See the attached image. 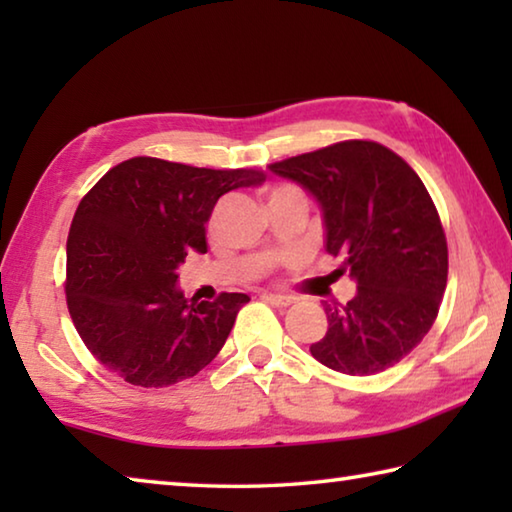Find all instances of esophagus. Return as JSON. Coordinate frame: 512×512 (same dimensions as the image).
<instances>
[{
	"instance_id": "1",
	"label": "esophagus",
	"mask_w": 512,
	"mask_h": 512,
	"mask_svg": "<svg viewBox=\"0 0 512 512\" xmlns=\"http://www.w3.org/2000/svg\"><path fill=\"white\" fill-rule=\"evenodd\" d=\"M262 300L268 302V305H273V307H289L291 302H293V300L287 298V296H280V293H264Z\"/></svg>"
}]
</instances>
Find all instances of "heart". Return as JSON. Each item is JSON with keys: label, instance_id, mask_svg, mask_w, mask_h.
Returning a JSON list of instances; mask_svg holds the SVG:
<instances>
[{"label": "heart", "instance_id": "heart-1", "mask_svg": "<svg viewBox=\"0 0 512 512\" xmlns=\"http://www.w3.org/2000/svg\"><path fill=\"white\" fill-rule=\"evenodd\" d=\"M280 201H300V203H305V194H302L296 185L282 183V185L271 187V192H268V203H280Z\"/></svg>", "mask_w": 512, "mask_h": 512}]
</instances>
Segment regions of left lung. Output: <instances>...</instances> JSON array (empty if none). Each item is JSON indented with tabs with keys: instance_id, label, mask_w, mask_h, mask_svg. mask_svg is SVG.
Instances as JSON below:
<instances>
[{
	"instance_id": "8db88e82",
	"label": "left lung",
	"mask_w": 512,
	"mask_h": 512,
	"mask_svg": "<svg viewBox=\"0 0 512 512\" xmlns=\"http://www.w3.org/2000/svg\"><path fill=\"white\" fill-rule=\"evenodd\" d=\"M323 212L325 250L341 257L357 293L325 305L327 332L311 357L345 375H375L404 359L438 316L447 239L436 205L409 164L386 146L339 142L271 164Z\"/></svg>"
}]
</instances>
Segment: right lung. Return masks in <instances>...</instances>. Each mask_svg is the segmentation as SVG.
<instances>
[{
    "mask_svg": "<svg viewBox=\"0 0 512 512\" xmlns=\"http://www.w3.org/2000/svg\"><path fill=\"white\" fill-rule=\"evenodd\" d=\"M257 169H198L158 158L112 167L79 203L67 237V307L88 350L142 388L194 377L221 352L246 293L187 300L178 266L205 253L216 201L264 183Z\"/></svg>",
    "mask_w": 512,
    "mask_h": 512,
    "instance_id": "add662e5",
    "label": "right lung"
}]
</instances>
